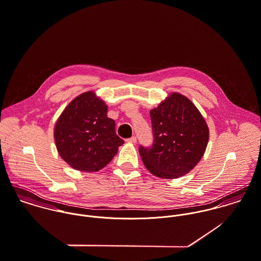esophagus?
Here are the masks:
<instances>
[{
	"label": "esophagus",
	"instance_id": "esophagus-1",
	"mask_svg": "<svg viewBox=\"0 0 261 261\" xmlns=\"http://www.w3.org/2000/svg\"><path fill=\"white\" fill-rule=\"evenodd\" d=\"M126 141H127V142H129V143H136L137 139H136V137H135V136H133V137H131V138H129V139H127Z\"/></svg>",
	"mask_w": 261,
	"mask_h": 261
}]
</instances>
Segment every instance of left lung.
<instances>
[{
    "mask_svg": "<svg viewBox=\"0 0 261 261\" xmlns=\"http://www.w3.org/2000/svg\"><path fill=\"white\" fill-rule=\"evenodd\" d=\"M153 144L140 146L148 171L163 179L190 172L206 150L209 129L197 107L184 95L171 93L150 111Z\"/></svg>",
    "mask_w": 261,
    "mask_h": 261,
    "instance_id": "obj_1",
    "label": "left lung"
}]
</instances>
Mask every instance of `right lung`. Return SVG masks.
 Segmentation results:
<instances>
[{
	"instance_id": "1",
	"label": "right lung",
	"mask_w": 261,
	"mask_h": 261,
	"mask_svg": "<svg viewBox=\"0 0 261 261\" xmlns=\"http://www.w3.org/2000/svg\"><path fill=\"white\" fill-rule=\"evenodd\" d=\"M108 106L88 91L73 99L54 128L59 155L72 168L96 172L116 155L124 141L115 132V121L107 117Z\"/></svg>"
}]
</instances>
